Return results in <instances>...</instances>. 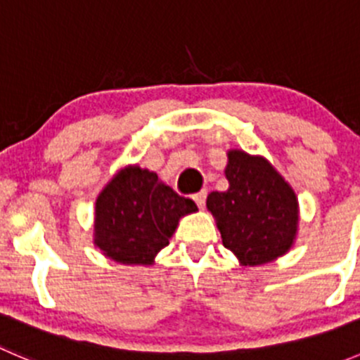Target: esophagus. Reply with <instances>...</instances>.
<instances>
[{
  "label": "esophagus",
  "mask_w": 360,
  "mask_h": 360,
  "mask_svg": "<svg viewBox=\"0 0 360 360\" xmlns=\"http://www.w3.org/2000/svg\"><path fill=\"white\" fill-rule=\"evenodd\" d=\"M205 198H207V191L205 190H202V191H198L197 195H193V200H195V203H197L198 207H202L205 205Z\"/></svg>",
  "instance_id": "34e87169"
}]
</instances>
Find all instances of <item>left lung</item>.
Wrapping results in <instances>:
<instances>
[{
	"instance_id": "1",
	"label": "left lung",
	"mask_w": 360,
	"mask_h": 360,
	"mask_svg": "<svg viewBox=\"0 0 360 360\" xmlns=\"http://www.w3.org/2000/svg\"><path fill=\"white\" fill-rule=\"evenodd\" d=\"M226 191H212L207 209L223 245L240 266H259L289 252L297 235L300 203L291 184L259 155L230 150Z\"/></svg>"
}]
</instances>
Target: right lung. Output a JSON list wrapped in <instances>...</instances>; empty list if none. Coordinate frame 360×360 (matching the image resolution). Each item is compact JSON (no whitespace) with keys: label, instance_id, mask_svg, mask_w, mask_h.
Listing matches in <instances>:
<instances>
[{"label":"right lung","instance_id":"right-lung-1","mask_svg":"<svg viewBox=\"0 0 360 360\" xmlns=\"http://www.w3.org/2000/svg\"><path fill=\"white\" fill-rule=\"evenodd\" d=\"M197 210L193 200L179 197L157 172L127 165L97 195L94 244L120 264L151 266L181 217Z\"/></svg>","mask_w":360,"mask_h":360}]
</instances>
